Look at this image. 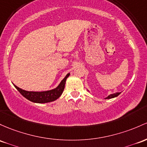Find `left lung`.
<instances>
[{
    "instance_id": "1",
    "label": "left lung",
    "mask_w": 147,
    "mask_h": 147,
    "mask_svg": "<svg viewBox=\"0 0 147 147\" xmlns=\"http://www.w3.org/2000/svg\"><path fill=\"white\" fill-rule=\"evenodd\" d=\"M121 93H113V94H110L109 96H108L107 98H105V99H110V98H115L117 96H118Z\"/></svg>"
}]
</instances>
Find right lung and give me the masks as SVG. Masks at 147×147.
Listing matches in <instances>:
<instances>
[{"label": "right lung", "instance_id": "obj_1", "mask_svg": "<svg viewBox=\"0 0 147 147\" xmlns=\"http://www.w3.org/2000/svg\"><path fill=\"white\" fill-rule=\"evenodd\" d=\"M69 76H70V73L67 74L65 78L59 84V86L56 87V88L49 90V91L40 92L28 91L19 88L18 86H17L14 84V86L24 98H26L28 100L31 101V102L37 103L49 102L56 100V99H58L61 96L64 90V88H65L66 80H67V78Z\"/></svg>", "mask_w": 147, "mask_h": 147}]
</instances>
